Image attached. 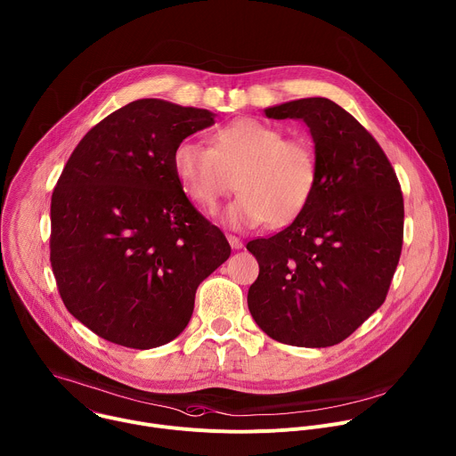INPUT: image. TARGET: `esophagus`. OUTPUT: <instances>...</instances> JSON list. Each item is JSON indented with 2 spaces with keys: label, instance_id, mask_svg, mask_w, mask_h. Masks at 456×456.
Returning a JSON list of instances; mask_svg holds the SVG:
<instances>
[{
  "label": "esophagus",
  "instance_id": "obj_1",
  "mask_svg": "<svg viewBox=\"0 0 456 456\" xmlns=\"http://www.w3.org/2000/svg\"><path fill=\"white\" fill-rule=\"evenodd\" d=\"M227 240H229L232 248H241L243 247V241L238 236H234V234H227Z\"/></svg>",
  "mask_w": 456,
  "mask_h": 456
}]
</instances>
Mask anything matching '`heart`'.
Segmentation results:
<instances>
[{"label": "heart", "mask_w": 456, "mask_h": 456, "mask_svg": "<svg viewBox=\"0 0 456 456\" xmlns=\"http://www.w3.org/2000/svg\"><path fill=\"white\" fill-rule=\"evenodd\" d=\"M174 172L191 202L215 209L236 188L243 193L225 215L234 227L268 222L282 227L306 208L317 184V151L305 135L284 137L270 123L241 118L211 135V146L183 139Z\"/></svg>", "instance_id": "1"}]
</instances>
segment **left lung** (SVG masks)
Instances as JSON below:
<instances>
[{
  "label": "left lung",
  "mask_w": 456,
  "mask_h": 456,
  "mask_svg": "<svg viewBox=\"0 0 456 456\" xmlns=\"http://www.w3.org/2000/svg\"><path fill=\"white\" fill-rule=\"evenodd\" d=\"M265 114L308 125L317 184L288 227L247 243L259 263L248 310L281 344L337 346L387 298L403 248L401 186L378 141L335 102L302 98Z\"/></svg>",
  "instance_id": "8db88e82"
}]
</instances>
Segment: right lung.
<instances>
[{"label":"right lung","instance_id":"1","mask_svg":"<svg viewBox=\"0 0 456 456\" xmlns=\"http://www.w3.org/2000/svg\"><path fill=\"white\" fill-rule=\"evenodd\" d=\"M215 114L142 98L77 144L52 195L50 261L68 312L100 338L159 347L188 326L199 284L229 256L186 197L174 150Z\"/></svg>","mask_w":456,"mask_h":456}]
</instances>
